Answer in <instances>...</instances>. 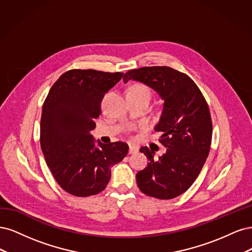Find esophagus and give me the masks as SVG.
Listing matches in <instances>:
<instances>
[{
    "instance_id": "obj_1",
    "label": "esophagus",
    "mask_w": 252,
    "mask_h": 252,
    "mask_svg": "<svg viewBox=\"0 0 252 252\" xmlns=\"http://www.w3.org/2000/svg\"><path fill=\"white\" fill-rule=\"evenodd\" d=\"M138 152V148L136 145H129L128 147V153L129 154H136Z\"/></svg>"
}]
</instances>
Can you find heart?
<instances>
[{
    "mask_svg": "<svg viewBox=\"0 0 252 252\" xmlns=\"http://www.w3.org/2000/svg\"><path fill=\"white\" fill-rule=\"evenodd\" d=\"M127 93H133V94H137V95H143L147 96L151 99V90L150 88L144 85V84H135L133 85L131 88L128 89Z\"/></svg>",
    "mask_w": 252,
    "mask_h": 252,
    "instance_id": "heart-1",
    "label": "heart"
}]
</instances>
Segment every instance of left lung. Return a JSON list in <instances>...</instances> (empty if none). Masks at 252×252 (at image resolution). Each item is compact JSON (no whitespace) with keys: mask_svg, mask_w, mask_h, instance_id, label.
I'll return each mask as SVG.
<instances>
[{"mask_svg":"<svg viewBox=\"0 0 252 252\" xmlns=\"http://www.w3.org/2000/svg\"><path fill=\"white\" fill-rule=\"evenodd\" d=\"M138 80L156 90L164 100L155 131L166 148L158 159L142 147L150 160L136 175L137 185L147 196L174 199L188 190L204 165L212 144L213 124L208 104L198 86L183 72L165 66L127 71L124 82Z\"/></svg>","mask_w":252,"mask_h":252,"instance_id":"left-lung-1","label":"left lung"}]
</instances>
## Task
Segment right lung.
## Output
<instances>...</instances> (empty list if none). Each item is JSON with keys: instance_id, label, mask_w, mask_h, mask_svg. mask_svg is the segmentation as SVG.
Wrapping results in <instances>:
<instances>
[{"instance_id": "1", "label": "right lung", "mask_w": 252, "mask_h": 252, "mask_svg": "<svg viewBox=\"0 0 252 252\" xmlns=\"http://www.w3.org/2000/svg\"><path fill=\"white\" fill-rule=\"evenodd\" d=\"M121 72L72 69L51 87L40 118V148L61 188L76 197H89L105 189L111 166L128 152L125 142L95 147L90 132L101 113L103 95L123 77Z\"/></svg>"}]
</instances>
